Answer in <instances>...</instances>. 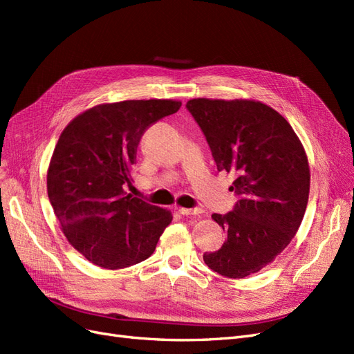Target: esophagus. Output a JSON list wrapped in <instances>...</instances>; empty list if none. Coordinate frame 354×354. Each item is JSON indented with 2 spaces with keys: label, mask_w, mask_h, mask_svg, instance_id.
<instances>
[{
  "label": "esophagus",
  "mask_w": 354,
  "mask_h": 354,
  "mask_svg": "<svg viewBox=\"0 0 354 354\" xmlns=\"http://www.w3.org/2000/svg\"><path fill=\"white\" fill-rule=\"evenodd\" d=\"M177 211L183 216H199L202 214V208H177Z\"/></svg>",
  "instance_id": "1"
}]
</instances>
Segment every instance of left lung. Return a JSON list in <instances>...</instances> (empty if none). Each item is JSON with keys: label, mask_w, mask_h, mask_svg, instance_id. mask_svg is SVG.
<instances>
[{"label": "left lung", "mask_w": 354, "mask_h": 354, "mask_svg": "<svg viewBox=\"0 0 354 354\" xmlns=\"http://www.w3.org/2000/svg\"><path fill=\"white\" fill-rule=\"evenodd\" d=\"M186 108L217 169L236 176L230 190L239 196L226 216H211L227 241L203 254V261L221 276L242 279L273 263L295 236L308 202V159L292 127L261 102L198 97Z\"/></svg>", "instance_id": "1"}]
</instances>
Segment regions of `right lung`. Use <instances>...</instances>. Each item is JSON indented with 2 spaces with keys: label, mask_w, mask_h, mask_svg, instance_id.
I'll return each instance as SVG.
<instances>
[{
  "label": "right lung",
  "mask_w": 354,
  "mask_h": 354,
  "mask_svg": "<svg viewBox=\"0 0 354 354\" xmlns=\"http://www.w3.org/2000/svg\"><path fill=\"white\" fill-rule=\"evenodd\" d=\"M180 106L169 99L102 103L62 131L47 169V194L68 242L93 264L118 270L149 259L173 221L171 211L124 187L131 186L143 133Z\"/></svg>",
  "instance_id": "right-lung-1"
}]
</instances>
